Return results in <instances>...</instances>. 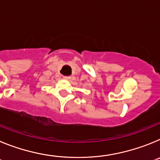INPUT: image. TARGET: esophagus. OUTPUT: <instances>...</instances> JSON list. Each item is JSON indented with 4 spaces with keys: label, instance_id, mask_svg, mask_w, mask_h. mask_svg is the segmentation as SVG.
I'll list each match as a JSON object with an SVG mask.
<instances>
[{
    "label": "esophagus",
    "instance_id": "1",
    "mask_svg": "<svg viewBox=\"0 0 160 160\" xmlns=\"http://www.w3.org/2000/svg\"><path fill=\"white\" fill-rule=\"evenodd\" d=\"M63 78H64L65 80H70V79L71 78V77H70V76H64Z\"/></svg>",
    "mask_w": 160,
    "mask_h": 160
}]
</instances>
